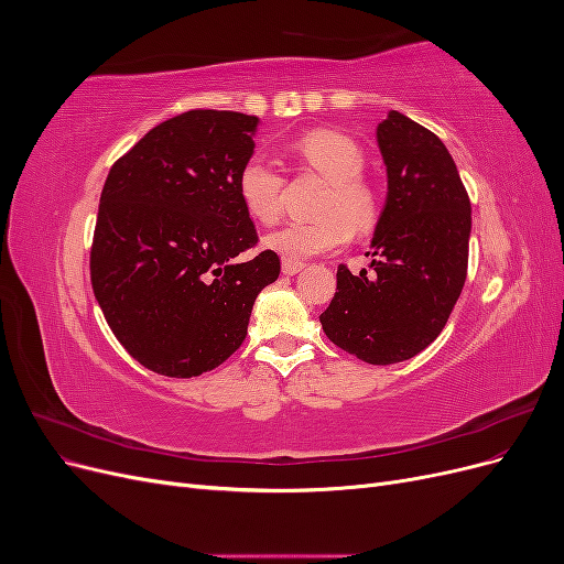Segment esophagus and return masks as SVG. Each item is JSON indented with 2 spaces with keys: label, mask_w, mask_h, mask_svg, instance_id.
<instances>
[{
  "label": "esophagus",
  "mask_w": 564,
  "mask_h": 564,
  "mask_svg": "<svg viewBox=\"0 0 564 564\" xmlns=\"http://www.w3.org/2000/svg\"><path fill=\"white\" fill-rule=\"evenodd\" d=\"M305 265L301 261H294V259H282V272L284 275H296V272H301Z\"/></svg>",
  "instance_id": "obj_1"
}]
</instances>
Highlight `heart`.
I'll return each instance as SVG.
<instances>
[{
	"label": "heart",
	"mask_w": 564,
	"mask_h": 564,
	"mask_svg": "<svg viewBox=\"0 0 564 564\" xmlns=\"http://www.w3.org/2000/svg\"><path fill=\"white\" fill-rule=\"evenodd\" d=\"M299 160L329 183L319 197L317 218L294 220L270 232L265 245L289 259L327 253L346 245L355 232L377 226L381 204L373 185L362 178L365 150L348 133L315 129L296 143ZM284 178L280 169L263 155H251L237 174V195L245 212L259 224H275L282 212Z\"/></svg>",
	"instance_id": "b5f03b06"
}]
</instances>
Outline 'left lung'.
<instances>
[{
	"mask_svg": "<svg viewBox=\"0 0 564 564\" xmlns=\"http://www.w3.org/2000/svg\"><path fill=\"white\" fill-rule=\"evenodd\" d=\"M377 139L388 195L371 242L373 275L340 263L338 292L319 322L357 360L395 365L433 344L464 292L470 199L433 131L392 110Z\"/></svg>",
	"mask_w": 564,
	"mask_h": 564,
	"instance_id": "obj_1",
	"label": "left lung"
}]
</instances>
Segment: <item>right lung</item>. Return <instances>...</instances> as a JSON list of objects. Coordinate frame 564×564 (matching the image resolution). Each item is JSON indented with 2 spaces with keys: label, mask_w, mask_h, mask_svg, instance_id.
<instances>
[{
  "label": "right lung",
  "mask_w": 564,
  "mask_h": 564,
  "mask_svg": "<svg viewBox=\"0 0 564 564\" xmlns=\"http://www.w3.org/2000/svg\"><path fill=\"white\" fill-rule=\"evenodd\" d=\"M259 117L187 110L119 158L100 193L91 286L119 344L150 371L191 379L245 344L280 256L249 261L259 232L237 195Z\"/></svg>",
  "instance_id": "add662e5"
}]
</instances>
